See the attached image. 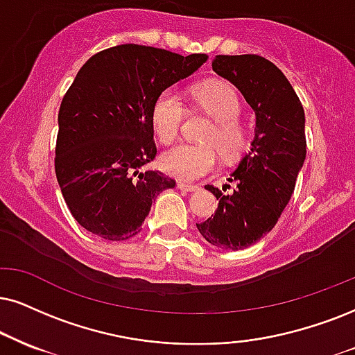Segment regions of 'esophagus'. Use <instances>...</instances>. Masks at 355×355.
<instances>
[{
  "label": "esophagus",
  "instance_id": "1",
  "mask_svg": "<svg viewBox=\"0 0 355 355\" xmlns=\"http://www.w3.org/2000/svg\"><path fill=\"white\" fill-rule=\"evenodd\" d=\"M178 187L181 191H186V192H194L199 189V186H194V184H189V182H184V181H179L178 182Z\"/></svg>",
  "mask_w": 355,
  "mask_h": 355
}]
</instances>
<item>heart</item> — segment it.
I'll list each match as a JSON object with an SVG mask.
<instances>
[{"label": "heart", "instance_id": "heart-1", "mask_svg": "<svg viewBox=\"0 0 355 355\" xmlns=\"http://www.w3.org/2000/svg\"><path fill=\"white\" fill-rule=\"evenodd\" d=\"M192 97L216 123L205 133V144L182 143L163 155L166 173L182 181H196L216 169V147L225 159H234L247 146V131L239 121L242 103L230 85L218 82L199 85ZM184 118L186 105L176 90L166 89L157 95L151 108V125L161 143L169 144L178 138Z\"/></svg>", "mask_w": 355, "mask_h": 355}]
</instances>
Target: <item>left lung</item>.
Masks as SVG:
<instances>
[{"mask_svg": "<svg viewBox=\"0 0 355 355\" xmlns=\"http://www.w3.org/2000/svg\"><path fill=\"white\" fill-rule=\"evenodd\" d=\"M214 72L227 78L255 110L250 151L235 168L230 194L205 186L218 199L217 211L200 222V235L222 250H242L273 229L290 202L306 157L304 110L283 72L257 54L216 55Z\"/></svg>", "mask_w": 355, "mask_h": 355, "instance_id": "left-lung-1", "label": "left lung"}]
</instances>
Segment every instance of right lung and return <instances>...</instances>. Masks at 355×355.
<instances>
[{
    "instance_id": "obj_1",
    "label": "right lung",
    "mask_w": 355,
    "mask_h": 355,
    "mask_svg": "<svg viewBox=\"0 0 355 355\" xmlns=\"http://www.w3.org/2000/svg\"><path fill=\"white\" fill-rule=\"evenodd\" d=\"M205 59L121 44L82 65L59 108L54 168L65 204L85 230L131 239L157 194L176 186L159 171H141L157 153L151 108Z\"/></svg>"
}]
</instances>
